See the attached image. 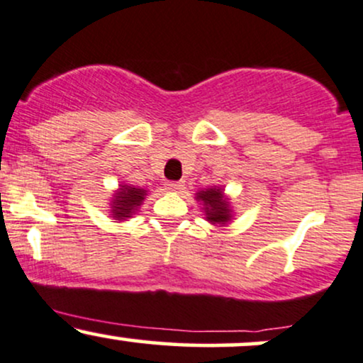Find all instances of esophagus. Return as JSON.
Masks as SVG:
<instances>
[{
  "mask_svg": "<svg viewBox=\"0 0 363 363\" xmlns=\"http://www.w3.org/2000/svg\"><path fill=\"white\" fill-rule=\"evenodd\" d=\"M165 187H167L169 191H174V193H177V191H181L182 187H184V184H182V182H167Z\"/></svg>",
  "mask_w": 363,
  "mask_h": 363,
  "instance_id": "obj_1",
  "label": "esophagus"
}]
</instances>
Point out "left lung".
<instances>
[{
  "label": "left lung",
  "mask_w": 363,
  "mask_h": 363,
  "mask_svg": "<svg viewBox=\"0 0 363 363\" xmlns=\"http://www.w3.org/2000/svg\"><path fill=\"white\" fill-rule=\"evenodd\" d=\"M196 201L201 205L206 222L215 227H225L234 218V210L230 206V199L225 194V189L220 186H211L196 193Z\"/></svg>",
  "instance_id": "obj_1"
}]
</instances>
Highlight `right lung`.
<instances>
[{"label":"right lung","instance_id":"1","mask_svg":"<svg viewBox=\"0 0 363 363\" xmlns=\"http://www.w3.org/2000/svg\"><path fill=\"white\" fill-rule=\"evenodd\" d=\"M148 196V191L143 187H136L133 184H119L118 189L114 191V196L111 198V210L109 213L114 220L124 222L131 218L133 215L138 213L140 206L143 205L145 198Z\"/></svg>","mask_w":363,"mask_h":363}]
</instances>
